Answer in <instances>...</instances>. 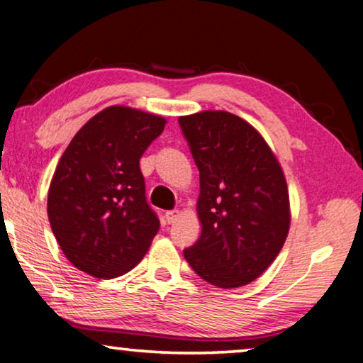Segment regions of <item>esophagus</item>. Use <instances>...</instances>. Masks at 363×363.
Wrapping results in <instances>:
<instances>
[{
	"mask_svg": "<svg viewBox=\"0 0 363 363\" xmlns=\"http://www.w3.org/2000/svg\"><path fill=\"white\" fill-rule=\"evenodd\" d=\"M164 217L167 223H174L177 220V217H179V211H167Z\"/></svg>",
	"mask_w": 363,
	"mask_h": 363,
	"instance_id": "34e87169",
	"label": "esophagus"
}]
</instances>
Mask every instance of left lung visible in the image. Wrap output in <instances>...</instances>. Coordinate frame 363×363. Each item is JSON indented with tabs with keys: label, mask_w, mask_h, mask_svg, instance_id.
I'll use <instances>...</instances> for the list:
<instances>
[{
	"label": "left lung",
	"mask_w": 363,
	"mask_h": 363,
	"mask_svg": "<svg viewBox=\"0 0 363 363\" xmlns=\"http://www.w3.org/2000/svg\"><path fill=\"white\" fill-rule=\"evenodd\" d=\"M199 169L201 237L184 258L202 279L240 288L281 252L289 232V194L281 166L248 121L222 110L179 116Z\"/></svg>",
	"instance_id": "obj_1"
}]
</instances>
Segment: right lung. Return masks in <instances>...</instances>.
Here are the masks:
<instances>
[{"mask_svg": "<svg viewBox=\"0 0 363 363\" xmlns=\"http://www.w3.org/2000/svg\"><path fill=\"white\" fill-rule=\"evenodd\" d=\"M162 116L130 106L101 110L64 151L48 196L50 228L75 268L95 278L128 273L160 230L140 160L164 130Z\"/></svg>", "mask_w": 363, "mask_h": 363, "instance_id": "right-lung-1", "label": "right lung"}]
</instances>
